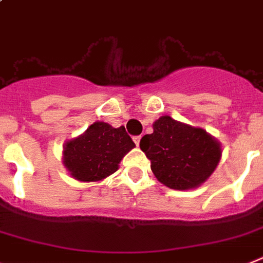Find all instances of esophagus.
Segmentation results:
<instances>
[{
	"label": "esophagus",
	"instance_id": "34e87169",
	"mask_svg": "<svg viewBox=\"0 0 263 263\" xmlns=\"http://www.w3.org/2000/svg\"><path fill=\"white\" fill-rule=\"evenodd\" d=\"M133 141H134V142H136L137 146H138V145H140V141H141V136L133 137Z\"/></svg>",
	"mask_w": 263,
	"mask_h": 263
}]
</instances>
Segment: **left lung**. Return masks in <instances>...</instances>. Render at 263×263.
<instances>
[{
    "label": "left lung",
    "instance_id": "obj_1",
    "mask_svg": "<svg viewBox=\"0 0 263 263\" xmlns=\"http://www.w3.org/2000/svg\"><path fill=\"white\" fill-rule=\"evenodd\" d=\"M140 147L150 159L159 182L170 189L189 190L205 182L221 159V143L206 130L162 116Z\"/></svg>",
    "mask_w": 263,
    "mask_h": 263
}]
</instances>
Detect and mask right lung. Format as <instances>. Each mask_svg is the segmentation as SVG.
I'll return each instance as SVG.
<instances>
[{
  "label": "right lung",
  "mask_w": 263,
  "mask_h": 263,
  "mask_svg": "<svg viewBox=\"0 0 263 263\" xmlns=\"http://www.w3.org/2000/svg\"><path fill=\"white\" fill-rule=\"evenodd\" d=\"M136 146L125 127L94 122L84 134L67 141L64 146L65 167L73 178L96 182L118 170V163Z\"/></svg>",
  "instance_id": "right-lung-1"
}]
</instances>
